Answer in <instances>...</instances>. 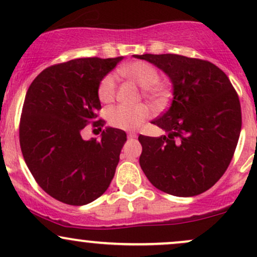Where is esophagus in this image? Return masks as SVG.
I'll use <instances>...</instances> for the list:
<instances>
[{"mask_svg": "<svg viewBox=\"0 0 257 257\" xmlns=\"http://www.w3.org/2000/svg\"><path fill=\"white\" fill-rule=\"evenodd\" d=\"M138 137V134L135 132H131V133H128V139H135Z\"/></svg>", "mask_w": 257, "mask_h": 257, "instance_id": "1", "label": "esophagus"}]
</instances>
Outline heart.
Masks as SVG:
<instances>
[{"label":"heart","instance_id":"b5f03b06","mask_svg":"<svg viewBox=\"0 0 257 257\" xmlns=\"http://www.w3.org/2000/svg\"><path fill=\"white\" fill-rule=\"evenodd\" d=\"M120 75L133 79L144 87L143 93L149 98H156L162 94V85L158 83V71L155 66L146 61H135L119 69ZM117 77L113 72L107 73L99 83L98 95L102 102H111L116 96ZM151 116L149 107L145 105L114 106L107 112L110 125L122 131H134Z\"/></svg>","mask_w":257,"mask_h":257}]
</instances>
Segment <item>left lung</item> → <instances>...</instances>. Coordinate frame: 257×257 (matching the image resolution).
<instances>
[{
    "mask_svg": "<svg viewBox=\"0 0 257 257\" xmlns=\"http://www.w3.org/2000/svg\"><path fill=\"white\" fill-rule=\"evenodd\" d=\"M173 83L172 104L153 124L168 133L140 135V167L158 190L193 197L219 181L231 163L241 128L240 102L228 77L210 61L178 54L134 55Z\"/></svg>",
    "mask_w": 257,
    "mask_h": 257,
    "instance_id": "1",
    "label": "left lung"
}]
</instances>
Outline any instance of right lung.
Here are the masks:
<instances>
[{
    "instance_id": "right-lung-1",
    "label": "right lung",
    "mask_w": 257,
    "mask_h": 257,
    "mask_svg": "<svg viewBox=\"0 0 257 257\" xmlns=\"http://www.w3.org/2000/svg\"><path fill=\"white\" fill-rule=\"evenodd\" d=\"M81 58L44 69L29 87L19 124L20 149L32 176L59 202L84 205L110 186L126 141L125 132L105 128L101 140L82 131H101L98 95L104 76L122 60Z\"/></svg>"
}]
</instances>
